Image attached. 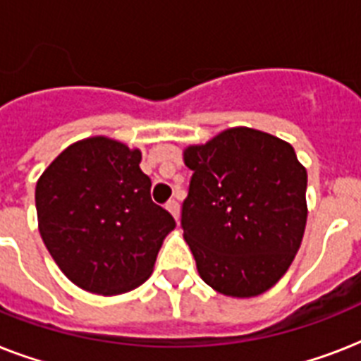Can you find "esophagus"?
I'll return each instance as SVG.
<instances>
[{"label": "esophagus", "instance_id": "esophagus-1", "mask_svg": "<svg viewBox=\"0 0 361 361\" xmlns=\"http://www.w3.org/2000/svg\"><path fill=\"white\" fill-rule=\"evenodd\" d=\"M166 209H169L170 214L174 215L176 221H180V204H178V200H174V198L169 200V202H166Z\"/></svg>", "mask_w": 361, "mask_h": 361}]
</instances>
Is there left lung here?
<instances>
[{
	"label": "left lung",
	"mask_w": 361,
	"mask_h": 361,
	"mask_svg": "<svg viewBox=\"0 0 361 361\" xmlns=\"http://www.w3.org/2000/svg\"><path fill=\"white\" fill-rule=\"evenodd\" d=\"M192 170L181 228L204 283L225 296L262 294L285 275L307 221V172L288 142L234 127L187 147Z\"/></svg>",
	"instance_id": "obj_1"
}]
</instances>
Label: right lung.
Wrapping results in <instances>:
<instances>
[{
    "instance_id": "add662e5",
    "label": "right lung",
    "mask_w": 361,
    "mask_h": 361,
    "mask_svg": "<svg viewBox=\"0 0 361 361\" xmlns=\"http://www.w3.org/2000/svg\"><path fill=\"white\" fill-rule=\"evenodd\" d=\"M142 153L104 136L61 152L37 181L39 232L59 269L114 296L149 277L174 217L152 200Z\"/></svg>"
}]
</instances>
